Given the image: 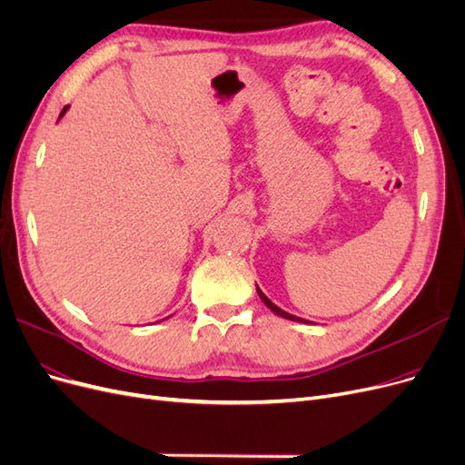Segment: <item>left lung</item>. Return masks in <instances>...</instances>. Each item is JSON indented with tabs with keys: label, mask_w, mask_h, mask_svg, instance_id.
Here are the masks:
<instances>
[{
	"label": "left lung",
	"mask_w": 465,
	"mask_h": 465,
	"mask_svg": "<svg viewBox=\"0 0 465 465\" xmlns=\"http://www.w3.org/2000/svg\"><path fill=\"white\" fill-rule=\"evenodd\" d=\"M256 293H259V297H261V301L270 308V311L273 312V314H278V316H282V318H285V320H291V322H302V323H312V322H308V320H302V318H299V316H293V314H289V312H285V311H282V308L280 306H276V304H273L264 293H262V291H261V287L259 285H256Z\"/></svg>",
	"instance_id": "left-lung-1"
}]
</instances>
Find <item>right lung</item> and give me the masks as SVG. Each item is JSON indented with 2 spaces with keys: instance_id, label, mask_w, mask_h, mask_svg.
<instances>
[{
  "instance_id": "add662e5",
  "label": "right lung",
  "mask_w": 465,
  "mask_h": 465,
  "mask_svg": "<svg viewBox=\"0 0 465 465\" xmlns=\"http://www.w3.org/2000/svg\"><path fill=\"white\" fill-rule=\"evenodd\" d=\"M66 109H68V105L66 107H63V111H61V114H59V120L64 116V113H66Z\"/></svg>"
}]
</instances>
